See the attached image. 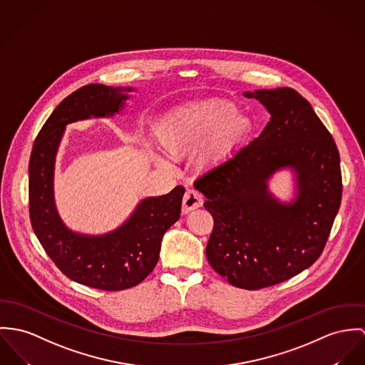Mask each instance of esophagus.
<instances>
[{
  "mask_svg": "<svg viewBox=\"0 0 365 365\" xmlns=\"http://www.w3.org/2000/svg\"><path fill=\"white\" fill-rule=\"evenodd\" d=\"M202 202H204V198H202L200 192H197L195 189H187L185 196H183L182 211H183V214H187L192 210L200 208L202 205Z\"/></svg>",
  "mask_w": 365,
  "mask_h": 365,
  "instance_id": "obj_1",
  "label": "esophagus"
}]
</instances>
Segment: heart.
<instances>
[{"mask_svg":"<svg viewBox=\"0 0 365 365\" xmlns=\"http://www.w3.org/2000/svg\"><path fill=\"white\" fill-rule=\"evenodd\" d=\"M252 132V120L224 103H198L167 113L155 129L160 147L172 157L193 150L200 169H211L226 163Z\"/></svg>","mask_w":365,"mask_h":365,"instance_id":"heart-1","label":"heart"}]
</instances>
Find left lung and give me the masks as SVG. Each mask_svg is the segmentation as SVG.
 I'll return each mask as SVG.
<instances>
[{"mask_svg": "<svg viewBox=\"0 0 365 365\" xmlns=\"http://www.w3.org/2000/svg\"><path fill=\"white\" fill-rule=\"evenodd\" d=\"M271 113L258 138L195 182L214 227L205 255L230 284L257 290L287 281L324 252L341 200L335 140L294 88L245 93ZM283 166L297 170L299 195L286 206L266 182Z\"/></svg>", "mask_w": 365, "mask_h": 365, "instance_id": "left-lung-1", "label": "left lung"}]
</instances>
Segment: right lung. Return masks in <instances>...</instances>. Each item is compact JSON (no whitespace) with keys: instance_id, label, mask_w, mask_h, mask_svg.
<instances>
[{"instance_id":"obj_1","label":"right lung","mask_w":365,"mask_h":365,"mask_svg":"<svg viewBox=\"0 0 365 365\" xmlns=\"http://www.w3.org/2000/svg\"><path fill=\"white\" fill-rule=\"evenodd\" d=\"M123 90L87 84L63 98L38 132L29 163L30 222L43 249L69 279L108 292L133 287L153 272L163 236L179 220L185 195V187L176 186L168 195L143 200L125 224L106 236L76 235L61 222L53 173L65 125L118 113L128 98Z\"/></svg>"}]
</instances>
